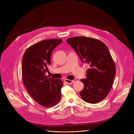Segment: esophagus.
Returning <instances> with one entry per match:
<instances>
[{
  "instance_id": "obj_1",
  "label": "esophagus",
  "mask_w": 134,
  "mask_h": 134,
  "mask_svg": "<svg viewBox=\"0 0 134 134\" xmlns=\"http://www.w3.org/2000/svg\"><path fill=\"white\" fill-rule=\"evenodd\" d=\"M64 82L68 84H71L72 83L74 82V81L72 80H69V79H66L64 80Z\"/></svg>"
}]
</instances>
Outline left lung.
<instances>
[{"label":"left lung","mask_w":134,"mask_h":134,"mask_svg":"<svg viewBox=\"0 0 134 134\" xmlns=\"http://www.w3.org/2000/svg\"><path fill=\"white\" fill-rule=\"evenodd\" d=\"M83 63L90 68L86 71V78L80 92L82 99L90 103L100 102L108 95L112 86L116 67L108 47L99 40L84 36L67 40Z\"/></svg>","instance_id":"left-lung-1"}]
</instances>
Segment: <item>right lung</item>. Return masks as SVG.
<instances>
[{
  "label": "right lung",
  "mask_w": 134,
  "mask_h": 134,
  "mask_svg": "<svg viewBox=\"0 0 134 134\" xmlns=\"http://www.w3.org/2000/svg\"><path fill=\"white\" fill-rule=\"evenodd\" d=\"M62 39L42 40L28 47L22 60L23 83L36 102L46 107L57 104L61 99L63 82L45 75L51 64V55Z\"/></svg>",
  "instance_id": "obj_1"
}]
</instances>
